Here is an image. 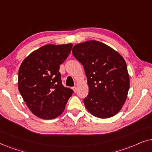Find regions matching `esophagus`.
<instances>
[{
	"label": "esophagus",
	"instance_id": "34e87169",
	"mask_svg": "<svg viewBox=\"0 0 152 152\" xmlns=\"http://www.w3.org/2000/svg\"><path fill=\"white\" fill-rule=\"evenodd\" d=\"M72 88V90H73L74 92H76V91H77V87L73 86Z\"/></svg>",
	"mask_w": 152,
	"mask_h": 152
}]
</instances>
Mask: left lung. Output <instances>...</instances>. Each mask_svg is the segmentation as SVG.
Returning a JSON list of instances; mask_svg holds the SVG:
<instances>
[{"label":"left lung","mask_w":152,"mask_h":152,"mask_svg":"<svg viewBox=\"0 0 152 152\" xmlns=\"http://www.w3.org/2000/svg\"><path fill=\"white\" fill-rule=\"evenodd\" d=\"M72 53L84 66L87 77L86 109L99 118L116 115L125 102L130 86L125 60L112 48L94 40L77 43Z\"/></svg>","instance_id":"1"}]
</instances>
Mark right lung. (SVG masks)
Instances as JSON below:
<instances>
[{
	"mask_svg": "<svg viewBox=\"0 0 152 152\" xmlns=\"http://www.w3.org/2000/svg\"><path fill=\"white\" fill-rule=\"evenodd\" d=\"M72 47V43L45 45L31 53L20 66L18 91L28 109L41 119L61 115L73 93L62 85L59 71Z\"/></svg>",
	"mask_w": 152,
	"mask_h": 152,
	"instance_id": "1",
	"label": "right lung"
}]
</instances>
